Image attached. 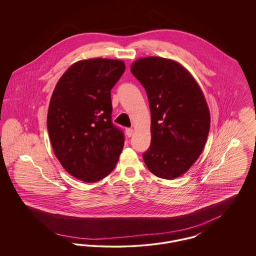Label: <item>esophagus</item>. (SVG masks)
I'll list each match as a JSON object with an SVG mask.
<instances>
[{
    "instance_id": "34e87169",
    "label": "esophagus",
    "mask_w": 256,
    "mask_h": 256,
    "mask_svg": "<svg viewBox=\"0 0 256 256\" xmlns=\"http://www.w3.org/2000/svg\"><path fill=\"white\" fill-rule=\"evenodd\" d=\"M126 134L128 135V137H132V134H134V130L130 128H128L126 130Z\"/></svg>"
}]
</instances>
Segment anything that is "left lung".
Returning <instances> with one entry per match:
<instances>
[{"label": "left lung", "mask_w": 256, "mask_h": 256, "mask_svg": "<svg viewBox=\"0 0 256 256\" xmlns=\"http://www.w3.org/2000/svg\"><path fill=\"white\" fill-rule=\"evenodd\" d=\"M130 71L146 90L152 126L144 162L156 176L172 180L190 169L202 154L210 128V113L196 82L176 61L150 56Z\"/></svg>", "instance_id": "left-lung-1"}]
</instances>
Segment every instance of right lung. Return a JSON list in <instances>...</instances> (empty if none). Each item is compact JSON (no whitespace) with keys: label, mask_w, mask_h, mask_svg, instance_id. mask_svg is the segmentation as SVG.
I'll list each match as a JSON object with an SVG mask.
<instances>
[{"label":"right lung","mask_w":256,"mask_h":256,"mask_svg":"<svg viewBox=\"0 0 256 256\" xmlns=\"http://www.w3.org/2000/svg\"><path fill=\"white\" fill-rule=\"evenodd\" d=\"M124 69L121 60L78 61L50 98L47 128L54 154L65 170L86 182L110 174L121 154L124 137L111 120V89Z\"/></svg>","instance_id":"add662e5"}]
</instances>
